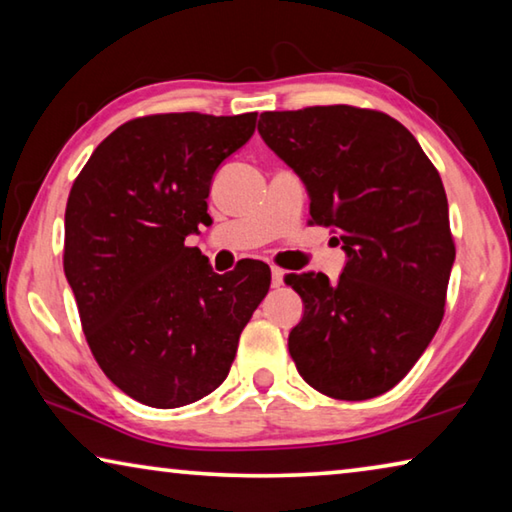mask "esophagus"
I'll list each match as a JSON object with an SVG mask.
<instances>
[{
    "label": "esophagus",
    "instance_id": "obj_1",
    "mask_svg": "<svg viewBox=\"0 0 512 512\" xmlns=\"http://www.w3.org/2000/svg\"><path fill=\"white\" fill-rule=\"evenodd\" d=\"M271 284H273L275 289L282 287V284H284V271H282V268H277V266L271 268Z\"/></svg>",
    "mask_w": 512,
    "mask_h": 512
}]
</instances>
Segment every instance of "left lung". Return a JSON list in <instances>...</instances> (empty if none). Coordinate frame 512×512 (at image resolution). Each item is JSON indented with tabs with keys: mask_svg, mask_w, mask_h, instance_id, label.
I'll return each mask as SVG.
<instances>
[{
	"mask_svg": "<svg viewBox=\"0 0 512 512\" xmlns=\"http://www.w3.org/2000/svg\"><path fill=\"white\" fill-rule=\"evenodd\" d=\"M257 131L307 185L311 223L339 232L348 253L336 282L287 275L305 302L291 359L334 400L391 391L445 314L456 246L438 169L400 121L370 108L264 112Z\"/></svg>",
	"mask_w": 512,
	"mask_h": 512,
	"instance_id": "left-lung-1",
	"label": "left lung"
}]
</instances>
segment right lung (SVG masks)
Masks as SVG:
<instances>
[{
    "mask_svg": "<svg viewBox=\"0 0 512 512\" xmlns=\"http://www.w3.org/2000/svg\"><path fill=\"white\" fill-rule=\"evenodd\" d=\"M257 112H164L121 124L76 176L63 266L83 334L106 377L153 409H178L228 377L271 268L212 271L185 237L210 221L207 194Z\"/></svg>",
    "mask_w": 512,
    "mask_h": 512,
    "instance_id": "1",
    "label": "right lung"
}]
</instances>
